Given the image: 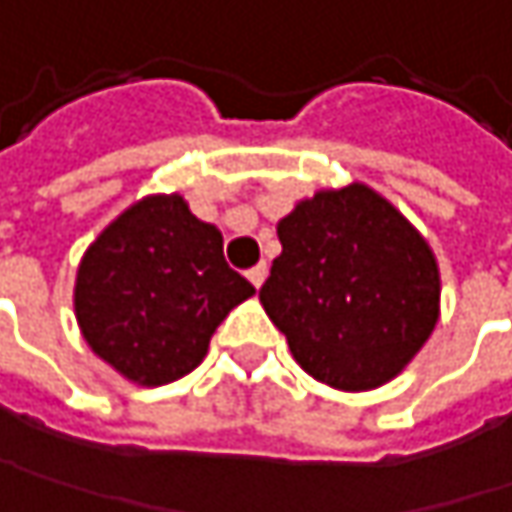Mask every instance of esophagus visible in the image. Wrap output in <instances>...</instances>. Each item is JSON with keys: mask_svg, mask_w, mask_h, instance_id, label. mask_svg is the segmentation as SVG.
<instances>
[{"mask_svg": "<svg viewBox=\"0 0 512 512\" xmlns=\"http://www.w3.org/2000/svg\"><path fill=\"white\" fill-rule=\"evenodd\" d=\"M265 276H268V265H265V262H259L256 268H250V271H247V279H250V282H253L256 288H262Z\"/></svg>", "mask_w": 512, "mask_h": 512, "instance_id": "34e87169", "label": "esophagus"}]
</instances>
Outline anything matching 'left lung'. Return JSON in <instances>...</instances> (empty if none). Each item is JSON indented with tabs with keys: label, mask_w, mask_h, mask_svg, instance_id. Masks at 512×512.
<instances>
[{
	"label": "left lung",
	"mask_w": 512,
	"mask_h": 512,
	"mask_svg": "<svg viewBox=\"0 0 512 512\" xmlns=\"http://www.w3.org/2000/svg\"><path fill=\"white\" fill-rule=\"evenodd\" d=\"M259 300L297 364L338 390L390 382L428 341L440 274L425 238L367 186L317 192L276 227Z\"/></svg>",
	"instance_id": "1"
}]
</instances>
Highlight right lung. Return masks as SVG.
Masks as SVG:
<instances>
[{
	"instance_id": "right-lung-1",
	"label": "right lung",
	"mask_w": 512,
	"mask_h": 512,
	"mask_svg": "<svg viewBox=\"0 0 512 512\" xmlns=\"http://www.w3.org/2000/svg\"><path fill=\"white\" fill-rule=\"evenodd\" d=\"M256 288L224 259V238L180 195L133 203L84 253L75 314L95 355L130 382L168 384Z\"/></svg>"
}]
</instances>
